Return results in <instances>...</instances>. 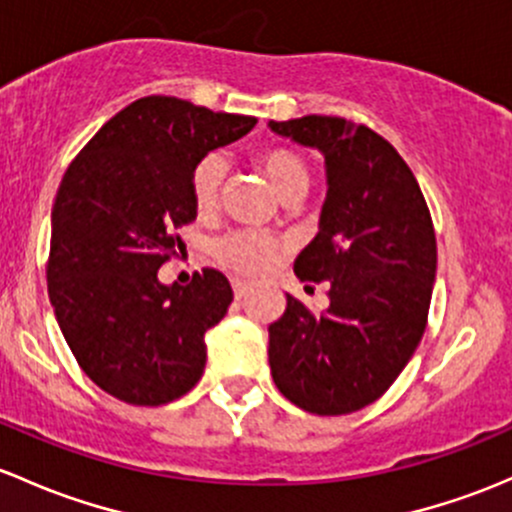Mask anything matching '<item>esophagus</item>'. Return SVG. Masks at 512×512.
<instances>
[{
	"instance_id": "esophagus-1",
	"label": "esophagus",
	"mask_w": 512,
	"mask_h": 512,
	"mask_svg": "<svg viewBox=\"0 0 512 512\" xmlns=\"http://www.w3.org/2000/svg\"><path fill=\"white\" fill-rule=\"evenodd\" d=\"M247 289H250V282H245V279H233V292H235V299H242L247 294Z\"/></svg>"
}]
</instances>
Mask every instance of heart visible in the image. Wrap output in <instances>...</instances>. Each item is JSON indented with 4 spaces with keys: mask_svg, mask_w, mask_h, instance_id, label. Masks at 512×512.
<instances>
[{
    "mask_svg": "<svg viewBox=\"0 0 512 512\" xmlns=\"http://www.w3.org/2000/svg\"><path fill=\"white\" fill-rule=\"evenodd\" d=\"M257 164L265 171L282 201L304 196L306 186H309V171H306L304 159L292 149H262L257 154ZM225 176H228V161L220 154H206L196 161L191 171V196L198 211L208 213L218 208ZM277 255L279 242L262 230H233V233H225L223 238L211 242L213 260L220 267H228L238 274H262L270 270Z\"/></svg>",
    "mask_w": 512,
    "mask_h": 512,
    "instance_id": "obj_1",
    "label": "heart"
}]
</instances>
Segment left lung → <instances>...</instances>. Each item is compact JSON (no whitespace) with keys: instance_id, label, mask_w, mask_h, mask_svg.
I'll use <instances>...</instances> for the list:
<instances>
[{"instance_id":"1","label":"left lung","mask_w":512,"mask_h":512,"mask_svg":"<svg viewBox=\"0 0 512 512\" xmlns=\"http://www.w3.org/2000/svg\"><path fill=\"white\" fill-rule=\"evenodd\" d=\"M326 161L319 233L299 252L301 282H326L328 309L287 294L270 326V368L284 397L311 414L363 410L397 380L422 341L437 238L417 179L387 139L343 117L270 122Z\"/></svg>"}]
</instances>
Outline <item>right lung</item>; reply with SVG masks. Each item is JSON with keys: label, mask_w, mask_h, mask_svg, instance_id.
I'll use <instances>...</instances> for the list:
<instances>
[{"label": "right lung", "mask_w": 512, "mask_h": 512, "mask_svg": "<svg viewBox=\"0 0 512 512\" xmlns=\"http://www.w3.org/2000/svg\"><path fill=\"white\" fill-rule=\"evenodd\" d=\"M255 117L149 95L117 112L68 166L51 211L48 299L63 338L100 390L127 405L179 400L206 368V331L233 301L225 274L188 284L157 272L196 220L191 171Z\"/></svg>", "instance_id": "1"}]
</instances>
